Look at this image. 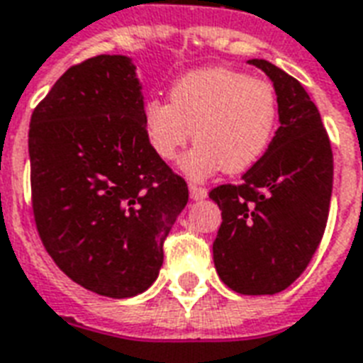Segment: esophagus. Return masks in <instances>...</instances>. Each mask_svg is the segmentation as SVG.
<instances>
[{"instance_id":"obj_1","label":"esophagus","mask_w":363,"mask_h":363,"mask_svg":"<svg viewBox=\"0 0 363 363\" xmlns=\"http://www.w3.org/2000/svg\"><path fill=\"white\" fill-rule=\"evenodd\" d=\"M189 195L193 201H202V199H206L208 191L201 185H195V184H189Z\"/></svg>"}]
</instances>
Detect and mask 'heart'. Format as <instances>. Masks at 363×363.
<instances>
[{"mask_svg": "<svg viewBox=\"0 0 363 363\" xmlns=\"http://www.w3.org/2000/svg\"><path fill=\"white\" fill-rule=\"evenodd\" d=\"M278 113L271 83L229 67H204L174 83L170 102L151 98L143 104L142 125L162 161H174L195 136L182 168L201 179L221 168L238 174L254 167L274 138Z\"/></svg>", "mask_w": 363, "mask_h": 363, "instance_id": "1", "label": "heart"}]
</instances>
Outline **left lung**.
<instances>
[{"label":"left lung","instance_id":"1","mask_svg":"<svg viewBox=\"0 0 363 363\" xmlns=\"http://www.w3.org/2000/svg\"><path fill=\"white\" fill-rule=\"evenodd\" d=\"M274 83L280 126L240 184L210 191L221 210L213 265L242 296H272L296 282L324 237L333 185V151L318 108L296 77L250 60Z\"/></svg>","mask_w":363,"mask_h":363}]
</instances>
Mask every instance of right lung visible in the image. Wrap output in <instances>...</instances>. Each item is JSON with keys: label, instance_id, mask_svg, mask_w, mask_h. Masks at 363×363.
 <instances>
[{"label": "right lung", "instance_id": "add662e5", "mask_svg": "<svg viewBox=\"0 0 363 363\" xmlns=\"http://www.w3.org/2000/svg\"><path fill=\"white\" fill-rule=\"evenodd\" d=\"M143 98L126 56L75 64L30 121L33 220L66 277L125 299L155 282L162 244L189 189L151 150Z\"/></svg>", "mask_w": 363, "mask_h": 363}]
</instances>
